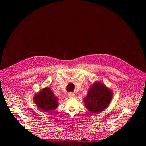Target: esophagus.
<instances>
[{
  "instance_id": "obj_1",
  "label": "esophagus",
  "mask_w": 146,
  "mask_h": 146,
  "mask_svg": "<svg viewBox=\"0 0 146 146\" xmlns=\"http://www.w3.org/2000/svg\"><path fill=\"white\" fill-rule=\"evenodd\" d=\"M68 96L69 98H74L75 96V94L74 93H72V92H70L68 94Z\"/></svg>"
}]
</instances>
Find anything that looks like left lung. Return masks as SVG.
Wrapping results in <instances>:
<instances>
[{
  "label": "left lung",
  "mask_w": 146,
  "mask_h": 146,
  "mask_svg": "<svg viewBox=\"0 0 146 146\" xmlns=\"http://www.w3.org/2000/svg\"><path fill=\"white\" fill-rule=\"evenodd\" d=\"M113 96V91L103 83L98 81L91 86L83 100L89 111L98 114L109 106Z\"/></svg>",
  "instance_id": "left-lung-1"
}]
</instances>
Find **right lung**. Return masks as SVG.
<instances>
[{
	"label": "right lung",
	"instance_id": "right-lung-1",
	"mask_svg": "<svg viewBox=\"0 0 146 146\" xmlns=\"http://www.w3.org/2000/svg\"><path fill=\"white\" fill-rule=\"evenodd\" d=\"M33 99L36 106L43 111L50 112L59 106L58 98L48 87H45L36 93Z\"/></svg>",
	"mask_w": 146,
	"mask_h": 146
}]
</instances>
